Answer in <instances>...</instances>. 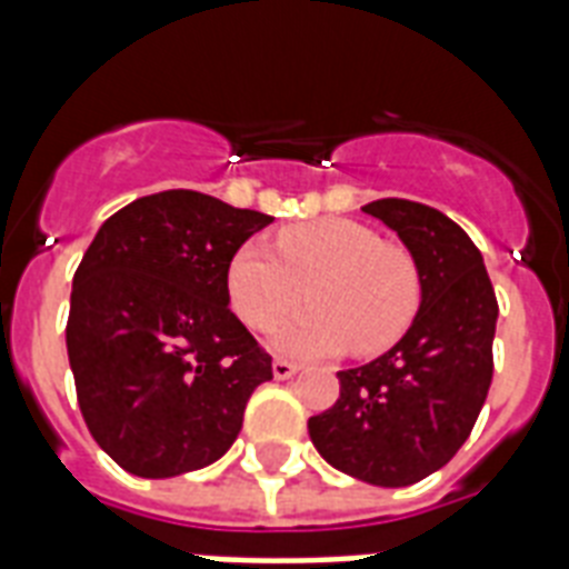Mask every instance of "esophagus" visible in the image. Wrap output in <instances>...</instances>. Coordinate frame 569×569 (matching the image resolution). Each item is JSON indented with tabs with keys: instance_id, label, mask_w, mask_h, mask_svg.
Listing matches in <instances>:
<instances>
[{
	"instance_id": "34e87169",
	"label": "esophagus",
	"mask_w": 569,
	"mask_h": 569,
	"mask_svg": "<svg viewBox=\"0 0 569 569\" xmlns=\"http://www.w3.org/2000/svg\"><path fill=\"white\" fill-rule=\"evenodd\" d=\"M271 372H274L277 380H286V378H292V375L298 372V366H295L292 360H283V357H277L274 363H271Z\"/></svg>"
}]
</instances>
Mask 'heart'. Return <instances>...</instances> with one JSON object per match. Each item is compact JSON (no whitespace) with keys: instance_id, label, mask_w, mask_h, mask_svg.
<instances>
[{"instance_id":"heart-1","label":"heart","mask_w":569,"mask_h":569,"mask_svg":"<svg viewBox=\"0 0 569 569\" xmlns=\"http://www.w3.org/2000/svg\"><path fill=\"white\" fill-rule=\"evenodd\" d=\"M312 307L277 330V348L298 357L346 351L380 355L413 325L422 277L413 253L380 239L351 218L292 223L274 236V257L241 244L227 266V298L250 330H268L295 310Z\"/></svg>"}]
</instances>
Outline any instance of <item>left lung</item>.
Segmentation results:
<instances>
[{
  "label": "left lung",
  "mask_w": 569,
  "mask_h": 569,
  "mask_svg": "<svg viewBox=\"0 0 569 569\" xmlns=\"http://www.w3.org/2000/svg\"><path fill=\"white\" fill-rule=\"evenodd\" d=\"M398 232L422 277L413 325L387 355L339 375L310 440L346 476L407 487L446 467L472 433L493 380L499 303L481 250L442 212L383 197L363 206Z\"/></svg>",
  "instance_id": "left-lung-1"
}]
</instances>
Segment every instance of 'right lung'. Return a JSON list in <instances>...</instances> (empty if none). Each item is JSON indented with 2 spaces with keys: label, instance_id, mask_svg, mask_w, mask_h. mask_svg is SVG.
I'll return each instance as SVG.
<instances>
[{
  "label": "right lung",
  "instance_id": "obj_1",
  "mask_svg": "<svg viewBox=\"0 0 569 569\" xmlns=\"http://www.w3.org/2000/svg\"><path fill=\"white\" fill-rule=\"evenodd\" d=\"M271 214L173 189L102 223L73 274L67 357L88 431L118 467L173 478L221 458L271 357L227 307L232 253Z\"/></svg>",
  "mask_w": 569,
  "mask_h": 569
}]
</instances>
